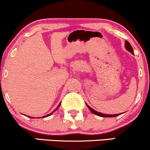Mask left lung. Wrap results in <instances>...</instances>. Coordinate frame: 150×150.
Wrapping results in <instances>:
<instances>
[{
  "label": "left lung",
  "instance_id": "8db88e82",
  "mask_svg": "<svg viewBox=\"0 0 150 150\" xmlns=\"http://www.w3.org/2000/svg\"><path fill=\"white\" fill-rule=\"evenodd\" d=\"M125 49H127V51H128L129 52L131 53L132 54H134L133 50H132V46H131V45H130V43L128 42V41H125ZM86 105H87V106L88 107L89 109L92 111V113H94V114H95V115H97V116H99L105 117V118H111V117H116V116H119V115H120V113H119V114L118 113V114H111H111H104V113L98 112V111H95V110H94L92 108H91L90 106H89V105H87V104H86Z\"/></svg>",
  "mask_w": 150,
  "mask_h": 150
}]
</instances>
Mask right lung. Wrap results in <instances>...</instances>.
Returning a JSON list of instances; mask_svg holds the SVG:
<instances>
[{
	"instance_id": "1",
	"label": "right lung",
	"mask_w": 150,
	"mask_h": 150,
	"mask_svg": "<svg viewBox=\"0 0 150 150\" xmlns=\"http://www.w3.org/2000/svg\"><path fill=\"white\" fill-rule=\"evenodd\" d=\"M61 103H60V104H58V106H57V108H56V109H55V110H54V111H53V112H51V113H49V114L46 115V116H44L40 117V118H46V117H48V116H51V114H52V113H53V112H55V111H56V110H57V109H58V108H59V106H61ZM28 117H30V118H31V117H30V116H28ZM35 118V117H34H34H32V118Z\"/></svg>"
}]
</instances>
